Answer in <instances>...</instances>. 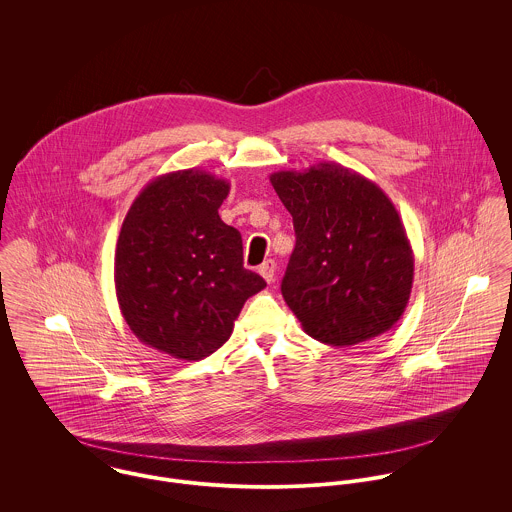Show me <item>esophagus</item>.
Masks as SVG:
<instances>
[{"instance_id":"1","label":"esophagus","mask_w":512,"mask_h":512,"mask_svg":"<svg viewBox=\"0 0 512 512\" xmlns=\"http://www.w3.org/2000/svg\"><path fill=\"white\" fill-rule=\"evenodd\" d=\"M258 272H260V276H262L268 284H272V282L276 280V262H274V260H266V262L258 268Z\"/></svg>"}]
</instances>
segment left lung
Segmentation results:
<instances>
[{"instance_id": "obj_1", "label": "left lung", "mask_w": 512, "mask_h": 512, "mask_svg": "<svg viewBox=\"0 0 512 512\" xmlns=\"http://www.w3.org/2000/svg\"><path fill=\"white\" fill-rule=\"evenodd\" d=\"M270 181L293 219L282 295L303 331L333 347L386 333L414 282L412 246L392 201L333 161L278 171Z\"/></svg>"}]
</instances>
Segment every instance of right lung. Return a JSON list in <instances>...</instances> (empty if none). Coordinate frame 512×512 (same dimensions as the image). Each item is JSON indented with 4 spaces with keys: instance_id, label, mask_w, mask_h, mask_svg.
<instances>
[{
    "instance_id": "1",
    "label": "right lung",
    "mask_w": 512,
    "mask_h": 512,
    "mask_svg": "<svg viewBox=\"0 0 512 512\" xmlns=\"http://www.w3.org/2000/svg\"><path fill=\"white\" fill-rule=\"evenodd\" d=\"M228 191L201 169L165 173L132 203L118 236L114 282L128 327L181 361L220 349L244 301L266 288L244 268L240 232L220 220Z\"/></svg>"
}]
</instances>
